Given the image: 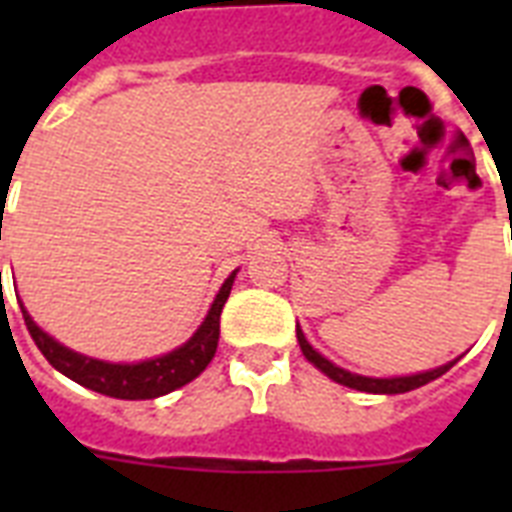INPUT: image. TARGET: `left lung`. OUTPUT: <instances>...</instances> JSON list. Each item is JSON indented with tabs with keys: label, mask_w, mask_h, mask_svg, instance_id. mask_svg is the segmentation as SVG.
<instances>
[{
	"label": "left lung",
	"mask_w": 512,
	"mask_h": 512,
	"mask_svg": "<svg viewBox=\"0 0 512 512\" xmlns=\"http://www.w3.org/2000/svg\"><path fill=\"white\" fill-rule=\"evenodd\" d=\"M297 342H300L303 356L308 358L313 366H319L321 372L327 374V377H332V380L340 382V385H348V388L364 390V393H409V390L420 388V385H428L430 380H436V377L446 374L454 366V361H452V364L438 366V369H433V372L412 374V377H390V380H377V377H361V374H350V372H345V369H340V366L332 364V361H327V358L321 356V353H316V350L308 345V340H305V335L300 332V327H297Z\"/></svg>",
	"instance_id": "obj_1"
}]
</instances>
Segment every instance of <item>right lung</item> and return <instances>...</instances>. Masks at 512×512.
I'll return each instance as SVG.
<instances>
[{
    "instance_id": "add662e5",
    "label": "right lung",
    "mask_w": 512,
    "mask_h": 512,
    "mask_svg": "<svg viewBox=\"0 0 512 512\" xmlns=\"http://www.w3.org/2000/svg\"><path fill=\"white\" fill-rule=\"evenodd\" d=\"M233 279H236V271L225 279V284L217 292L215 303L209 308L207 319H204V324L191 340L172 350V353H167V356L140 361V364H106V361H98V358L79 356L74 350L63 348L50 335H44L42 329L31 321L23 305H20V311H23V321H26L28 335L36 342V348L42 350V356L60 374H66L84 388L103 393V396L140 401V398H159L164 393L183 388L207 369V364L215 356L217 340H220V313H223L225 300L231 295Z\"/></svg>"
}]
</instances>
